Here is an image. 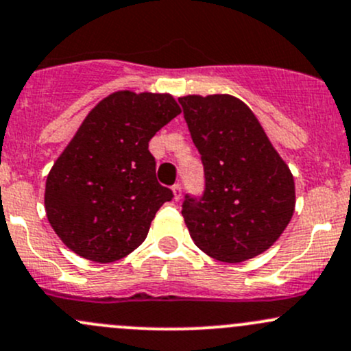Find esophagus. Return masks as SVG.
Instances as JSON below:
<instances>
[{
	"mask_svg": "<svg viewBox=\"0 0 351 351\" xmlns=\"http://www.w3.org/2000/svg\"><path fill=\"white\" fill-rule=\"evenodd\" d=\"M173 195H175V200H180L182 198V185L180 183H176V185H173Z\"/></svg>",
	"mask_w": 351,
	"mask_h": 351,
	"instance_id": "34e87169",
	"label": "esophagus"
}]
</instances>
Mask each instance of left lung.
Listing matches in <instances>:
<instances>
[{
    "label": "left lung",
    "mask_w": 351,
    "mask_h": 351,
    "mask_svg": "<svg viewBox=\"0 0 351 351\" xmlns=\"http://www.w3.org/2000/svg\"><path fill=\"white\" fill-rule=\"evenodd\" d=\"M178 102L205 175L202 197L186 193L183 202L191 239L222 263L252 259L281 237L293 217V175L237 97L185 95Z\"/></svg>",
    "instance_id": "obj_1"
}]
</instances>
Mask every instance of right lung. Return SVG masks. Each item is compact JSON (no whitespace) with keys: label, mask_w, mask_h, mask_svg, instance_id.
<instances>
[{"label":"right lung","mask_w":351,"mask_h":351,"mask_svg":"<svg viewBox=\"0 0 351 351\" xmlns=\"http://www.w3.org/2000/svg\"><path fill=\"white\" fill-rule=\"evenodd\" d=\"M182 112L169 94L119 90L102 99L47 176V219L62 242L114 263L145 242L169 188L156 180L149 139Z\"/></svg>","instance_id":"obj_1"}]
</instances>
